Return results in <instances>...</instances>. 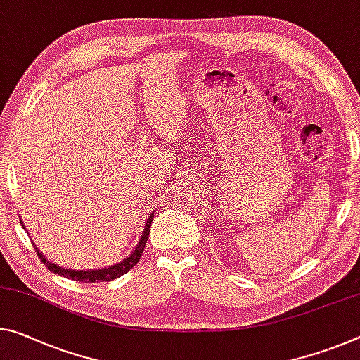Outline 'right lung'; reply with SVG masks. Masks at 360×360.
<instances>
[{
  "mask_svg": "<svg viewBox=\"0 0 360 360\" xmlns=\"http://www.w3.org/2000/svg\"><path fill=\"white\" fill-rule=\"evenodd\" d=\"M152 219H153V213L149 216V218H147V222L144 226V232H142L141 240H139L138 245H136L133 253H131L128 258H124L123 261H120L113 266L104 267V269H88V271L65 269V267H60V266L54 264V262L48 261L46 258H44V255L41 252H38V248H35V250H37L38 258L41 259L43 264L46 266L51 272L57 274V276L72 278V281H78V282H108V281H113V278H117V277H122L123 274H127L129 269H133V267L138 264V261L141 259V255L146 248L147 238H149Z\"/></svg>",
  "mask_w": 360,
  "mask_h": 360,
  "instance_id": "right-lung-1",
  "label": "right lung"
}]
</instances>
